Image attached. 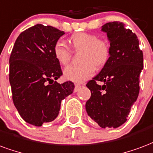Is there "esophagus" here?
Segmentation results:
<instances>
[{"mask_svg":"<svg viewBox=\"0 0 153 153\" xmlns=\"http://www.w3.org/2000/svg\"><path fill=\"white\" fill-rule=\"evenodd\" d=\"M81 88V85L80 84H79V83H76L75 84V86H74V91H77L79 88Z\"/></svg>","mask_w":153,"mask_h":153,"instance_id":"esophagus-1","label":"esophagus"}]
</instances>
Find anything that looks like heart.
I'll list each match as a JSON object with an SVG mask.
<instances>
[{"label": "heart", "instance_id": "heart-1", "mask_svg": "<svg viewBox=\"0 0 153 153\" xmlns=\"http://www.w3.org/2000/svg\"><path fill=\"white\" fill-rule=\"evenodd\" d=\"M71 44L75 51H81L80 64L69 65L64 70V77L75 82H82L94 74L95 67L101 69L107 65L111 55L108 40L100 39L95 34L78 32L71 36ZM71 49L65 42L59 39L53 46V54L60 64L66 65L71 57Z\"/></svg>", "mask_w": 153, "mask_h": 153}]
</instances>
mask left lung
Returning a JSON list of instances; mask_svg holds the SVG:
<instances>
[{"instance_id":"8db88e82","label":"left lung","mask_w":153,"mask_h":153,"mask_svg":"<svg viewBox=\"0 0 153 153\" xmlns=\"http://www.w3.org/2000/svg\"><path fill=\"white\" fill-rule=\"evenodd\" d=\"M101 30L107 33L111 55L107 65L87 83L91 94L86 110L100 127L117 128L126 123L139 96L143 55L137 36L123 22H108Z\"/></svg>"}]
</instances>
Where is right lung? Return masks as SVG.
Instances as JSON below:
<instances>
[{
	"mask_svg": "<svg viewBox=\"0 0 153 153\" xmlns=\"http://www.w3.org/2000/svg\"><path fill=\"white\" fill-rule=\"evenodd\" d=\"M65 34L52 26L36 24L20 34L10 56V82L13 104L29 124L41 126L53 121L61 102L74 91L71 81L56 82L62 75L53 46Z\"/></svg>",
	"mask_w": 153,
	"mask_h": 153,
	"instance_id": "obj_1",
	"label": "right lung"
}]
</instances>
